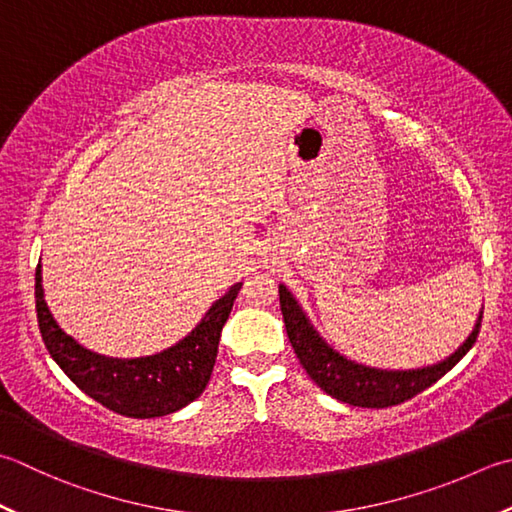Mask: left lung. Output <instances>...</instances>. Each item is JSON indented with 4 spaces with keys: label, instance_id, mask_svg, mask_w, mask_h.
Segmentation results:
<instances>
[{
    "label": "left lung",
    "instance_id": "left-lung-1",
    "mask_svg": "<svg viewBox=\"0 0 512 512\" xmlns=\"http://www.w3.org/2000/svg\"><path fill=\"white\" fill-rule=\"evenodd\" d=\"M279 306H282L290 344H293L299 364L306 368L308 377L326 395L344 404L362 408H388L402 404L406 399L422 393L428 386H433L437 379H442L473 348L484 315L482 308L473 333L444 362L413 370H384L357 364L353 359L339 355L333 346H328L326 339L310 324L302 306L297 304V299L284 284H279Z\"/></svg>",
    "mask_w": 512,
    "mask_h": 512
}]
</instances>
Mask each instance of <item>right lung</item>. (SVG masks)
Listing matches in <instances>:
<instances>
[{"mask_svg":"<svg viewBox=\"0 0 512 512\" xmlns=\"http://www.w3.org/2000/svg\"><path fill=\"white\" fill-rule=\"evenodd\" d=\"M239 288L242 282L230 286L228 293L208 308L202 322L175 346L157 355L117 359L93 353L57 326L44 299L42 264H37V324L50 357L88 397L126 417H164L188 406L204 393L213 375L219 337Z\"/></svg>","mask_w":512,"mask_h":512,"instance_id":"1","label":"right lung"}]
</instances>
